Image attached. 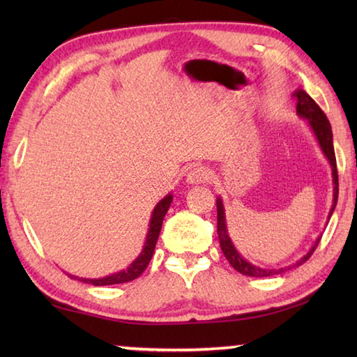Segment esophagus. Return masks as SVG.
<instances>
[{"mask_svg":"<svg viewBox=\"0 0 357 357\" xmlns=\"http://www.w3.org/2000/svg\"><path fill=\"white\" fill-rule=\"evenodd\" d=\"M208 179H209V172L204 167H193L185 174L187 184H192V185L203 184L206 183Z\"/></svg>","mask_w":357,"mask_h":357,"instance_id":"obj_1","label":"esophagus"}]
</instances>
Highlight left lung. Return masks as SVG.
Returning <instances> with one entry per match:
<instances>
[{"label": "left lung", "instance_id": "1", "mask_svg": "<svg viewBox=\"0 0 357 357\" xmlns=\"http://www.w3.org/2000/svg\"><path fill=\"white\" fill-rule=\"evenodd\" d=\"M294 98L298 99V104H296V113H298L302 119L307 121V124H309V128L313 132V135H315L319 148H321L323 154L326 155V159H328L329 165L332 168L334 198H332V206H331L329 215H328V222H329L331 215L335 209L337 198H338V176H337V162H335V153H334V140H332V129H331L329 121H328V118H326V114L323 113L321 108L317 105V102L313 100L310 96L304 91V89H296ZM215 203H217V233H219L222 252H223V255H225V258L228 259V263L231 264L233 268L238 271V273L244 274V275H249V277H271V275L285 273V271H288V269L298 268V266H301L302 263L307 261V259L310 258L312 253L315 252V249H317L319 239H321V234H319L315 243H313V245L310 247V250L307 252L304 257H301L298 261H294L293 264L285 266V268H277V269H274V268H261V266H257V264L250 263L249 259H245L238 252L236 247H234L233 241L228 234L227 215H225V208H223L222 198L217 197Z\"/></svg>", "mask_w": 357, "mask_h": 357}]
</instances>
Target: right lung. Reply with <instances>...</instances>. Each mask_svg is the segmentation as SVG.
Returning <instances> with one entry per match:
<instances>
[{"label": "right lung", "mask_w": 357, "mask_h": 357, "mask_svg": "<svg viewBox=\"0 0 357 357\" xmlns=\"http://www.w3.org/2000/svg\"><path fill=\"white\" fill-rule=\"evenodd\" d=\"M173 202V195L168 193L162 200L155 204V208L153 209V214H151V220H149V228L146 233V241H144V245L134 261H132L128 269L118 271V273H113L110 275L100 277V279H84V277H77V275H70L72 279L82 280L83 283H91L94 287H104V285H116V283H126L130 280H135L137 277H140L143 274V271L146 269V266L149 264L151 258H153V253L155 249L157 239H159L160 234V228H162V222H164V217L167 214L168 208Z\"/></svg>", "instance_id": "obj_1"}]
</instances>
